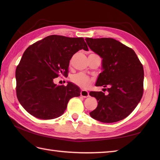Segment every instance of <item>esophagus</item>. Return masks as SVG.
<instances>
[{"mask_svg":"<svg viewBox=\"0 0 160 160\" xmlns=\"http://www.w3.org/2000/svg\"><path fill=\"white\" fill-rule=\"evenodd\" d=\"M80 96L83 98H87L89 96V93L86 90H82L80 92Z\"/></svg>","mask_w":160,"mask_h":160,"instance_id":"esophagus-1","label":"esophagus"}]
</instances>
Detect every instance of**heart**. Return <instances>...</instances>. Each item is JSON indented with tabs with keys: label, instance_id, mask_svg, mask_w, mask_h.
I'll use <instances>...</instances> for the list:
<instances>
[{
	"label": "heart",
	"instance_id": "b5f03b06",
	"mask_svg": "<svg viewBox=\"0 0 160 160\" xmlns=\"http://www.w3.org/2000/svg\"><path fill=\"white\" fill-rule=\"evenodd\" d=\"M71 81L80 87L87 89L91 85L92 79L83 73H78L71 77Z\"/></svg>",
	"mask_w": 160,
	"mask_h": 160
}]
</instances>
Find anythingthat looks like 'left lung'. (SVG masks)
<instances>
[{
  "instance_id": "left-lung-1",
  "label": "left lung",
  "mask_w": 160,
  "mask_h": 160,
  "mask_svg": "<svg viewBox=\"0 0 160 160\" xmlns=\"http://www.w3.org/2000/svg\"><path fill=\"white\" fill-rule=\"evenodd\" d=\"M86 42L102 59V70L96 86L108 87V95L102 91L90 92L98 107L91 117L104 123L123 120L130 115L143 95L144 69L132 49L113 38H89Z\"/></svg>"
}]
</instances>
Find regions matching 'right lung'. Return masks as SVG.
<instances>
[{"label": "right lung", "mask_w": 160, "mask_h": 160, "mask_svg": "<svg viewBox=\"0 0 160 160\" xmlns=\"http://www.w3.org/2000/svg\"><path fill=\"white\" fill-rule=\"evenodd\" d=\"M80 49L89 50L83 38L52 35L25 50L16 70V95L29 113L42 120L58 118L71 98L80 96L75 84L53 82L60 75L67 76L69 61Z\"/></svg>", "instance_id": "right-lung-1"}]
</instances>
